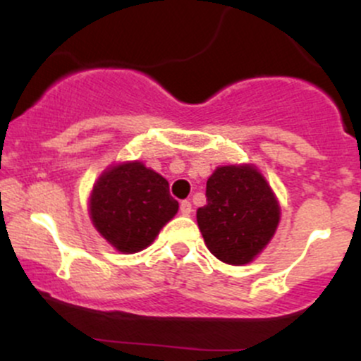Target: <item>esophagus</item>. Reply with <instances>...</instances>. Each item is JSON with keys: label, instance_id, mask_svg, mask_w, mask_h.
Returning a JSON list of instances; mask_svg holds the SVG:
<instances>
[{"label": "esophagus", "instance_id": "1", "mask_svg": "<svg viewBox=\"0 0 361 361\" xmlns=\"http://www.w3.org/2000/svg\"><path fill=\"white\" fill-rule=\"evenodd\" d=\"M180 212L183 214V215H190L192 214V204H190L188 200H183L180 204Z\"/></svg>", "mask_w": 361, "mask_h": 361}]
</instances>
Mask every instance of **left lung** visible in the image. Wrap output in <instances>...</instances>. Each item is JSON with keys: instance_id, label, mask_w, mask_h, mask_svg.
<instances>
[{"instance_id": "1", "label": "left lung", "mask_w": 361, "mask_h": 361, "mask_svg": "<svg viewBox=\"0 0 361 361\" xmlns=\"http://www.w3.org/2000/svg\"><path fill=\"white\" fill-rule=\"evenodd\" d=\"M205 195L197 222L209 251L234 267L251 263L280 222V204L267 178L255 164L219 166L207 180Z\"/></svg>"}]
</instances>
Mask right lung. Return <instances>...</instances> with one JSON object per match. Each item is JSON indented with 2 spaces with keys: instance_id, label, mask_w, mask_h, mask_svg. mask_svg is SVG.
Masks as SVG:
<instances>
[{
  "instance_id": "obj_1",
  "label": "right lung",
  "mask_w": 361,
  "mask_h": 361,
  "mask_svg": "<svg viewBox=\"0 0 361 361\" xmlns=\"http://www.w3.org/2000/svg\"><path fill=\"white\" fill-rule=\"evenodd\" d=\"M178 207L166 178L140 161L106 168L93 185L88 202L94 229L123 255L151 246Z\"/></svg>"
}]
</instances>
